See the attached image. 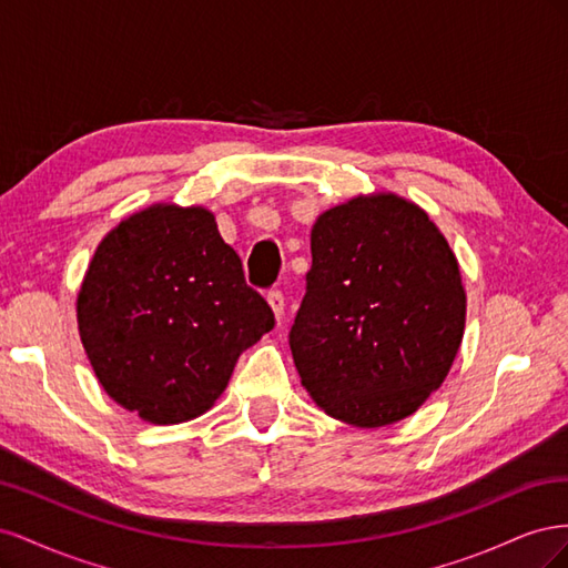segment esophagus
Returning <instances> with one entry per match:
<instances>
[{
    "label": "esophagus",
    "mask_w": 568,
    "mask_h": 568,
    "mask_svg": "<svg viewBox=\"0 0 568 568\" xmlns=\"http://www.w3.org/2000/svg\"><path fill=\"white\" fill-rule=\"evenodd\" d=\"M267 303L272 307L274 317L282 320V315H284V291L282 288H270L267 291Z\"/></svg>",
    "instance_id": "1"
}]
</instances>
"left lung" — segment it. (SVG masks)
I'll use <instances>...</instances> for the list:
<instances>
[{
    "label": "left lung",
    "mask_w": 568,
    "mask_h": 568,
    "mask_svg": "<svg viewBox=\"0 0 568 568\" xmlns=\"http://www.w3.org/2000/svg\"><path fill=\"white\" fill-rule=\"evenodd\" d=\"M311 251L288 332L303 386L341 422L405 419L448 376L464 334L448 242L415 203L379 194L320 215Z\"/></svg>",
    "instance_id": "obj_1"
}]
</instances>
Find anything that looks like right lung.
I'll return each instance as SVG.
<instances>
[{
    "instance_id": "right-lung-1",
    "label": "right lung",
    "mask_w": 568,
    "mask_h": 568,
    "mask_svg": "<svg viewBox=\"0 0 568 568\" xmlns=\"http://www.w3.org/2000/svg\"><path fill=\"white\" fill-rule=\"evenodd\" d=\"M84 353L111 398L153 424L199 417L242 348L274 326L203 209L153 205L99 244L78 296Z\"/></svg>"
}]
</instances>
